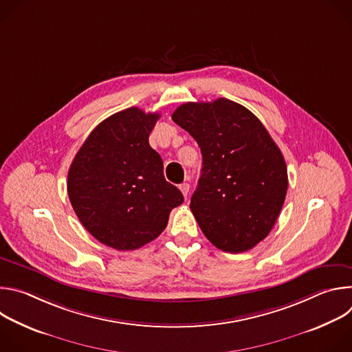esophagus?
Returning <instances> with one entry per match:
<instances>
[{
  "label": "esophagus",
  "mask_w": 352,
  "mask_h": 352,
  "mask_svg": "<svg viewBox=\"0 0 352 352\" xmlns=\"http://www.w3.org/2000/svg\"><path fill=\"white\" fill-rule=\"evenodd\" d=\"M179 189H181L182 195H184L185 197H188V195H189V189H190V185H189L188 182H184V184H181V185H179Z\"/></svg>",
  "instance_id": "esophagus-1"
}]
</instances>
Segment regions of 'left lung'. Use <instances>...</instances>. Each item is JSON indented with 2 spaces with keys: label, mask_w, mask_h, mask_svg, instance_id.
I'll use <instances>...</instances> for the list:
<instances>
[{
  "label": "left lung",
  "mask_w": 352,
  "mask_h": 352,
  "mask_svg": "<svg viewBox=\"0 0 352 352\" xmlns=\"http://www.w3.org/2000/svg\"><path fill=\"white\" fill-rule=\"evenodd\" d=\"M173 121L197 142L204 167L190 210L219 249L239 254L272 231L288 188L281 150L263 124L228 98L185 103Z\"/></svg>",
  "instance_id": "obj_1"
}]
</instances>
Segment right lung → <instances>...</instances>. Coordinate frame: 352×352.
Instances as JSON below:
<instances>
[{"label": "right lung", "instance_id": "1", "mask_svg": "<svg viewBox=\"0 0 352 352\" xmlns=\"http://www.w3.org/2000/svg\"><path fill=\"white\" fill-rule=\"evenodd\" d=\"M159 113L138 107L100 122L87 136L68 171V196L83 227L102 243L138 249L167 227L170 212L184 202L167 182L160 155L148 135Z\"/></svg>", "mask_w": 352, "mask_h": 352}]
</instances>
